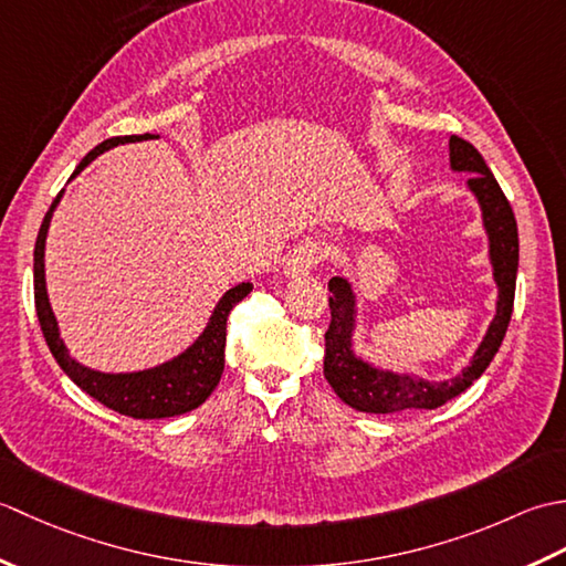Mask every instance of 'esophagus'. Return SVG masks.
Here are the masks:
<instances>
[{
    "label": "esophagus",
    "instance_id": "esophagus-1",
    "mask_svg": "<svg viewBox=\"0 0 566 566\" xmlns=\"http://www.w3.org/2000/svg\"><path fill=\"white\" fill-rule=\"evenodd\" d=\"M323 258H326V245H323L321 240L306 238L290 252V258H286V264H284V274L286 276L308 274Z\"/></svg>",
    "mask_w": 566,
    "mask_h": 566
}]
</instances>
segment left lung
Here are the masks:
<instances>
[{
	"instance_id": "1",
	"label": "left lung",
	"mask_w": 566,
	"mask_h": 566,
	"mask_svg": "<svg viewBox=\"0 0 566 566\" xmlns=\"http://www.w3.org/2000/svg\"><path fill=\"white\" fill-rule=\"evenodd\" d=\"M450 167L454 172H469L467 187L482 207V221L489 235V258L499 286L496 316L491 321L482 345L476 347L472 363L457 377L430 381L416 375H396L391 369H379L365 363L363 357L353 353L357 314L355 292L343 276H333L328 282L331 326L326 331L323 375H326L333 391L355 411L399 413L408 411V408H428L430 411V408L448 403L484 375L509 331L515 298V274H518V226H515L513 209L472 143L457 136L450 138Z\"/></svg>"
}]
</instances>
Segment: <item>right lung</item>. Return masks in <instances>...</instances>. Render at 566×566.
Wrapping results in <instances>:
<instances>
[{
	"mask_svg": "<svg viewBox=\"0 0 566 566\" xmlns=\"http://www.w3.org/2000/svg\"><path fill=\"white\" fill-rule=\"evenodd\" d=\"M158 138L150 134L143 136H116L99 143L97 148L84 155L77 170L72 177H77L84 167H87L97 155L106 153L114 146H122V143H136V140H148ZM70 177V179H72ZM63 191L55 197V201L48 209L45 219L41 223L39 238H35V250H33V298H35V314H39V323L43 331V338L51 347L55 363L60 369L77 384L82 391H87L92 399H97L112 411L130 416V418H170V416H182L195 411L197 406L209 399L216 384L221 381L223 375V350H226V321L231 308L243 302V298L252 292V284L243 282L228 290L221 302L216 304L213 314L207 323V328L199 335V338L191 343L182 355L172 357L170 363H163L158 367L140 369V371H124V375H106V371H97L80 365L75 357H70L67 347L60 338L57 321L48 302L45 292V235L48 226H51L53 211L57 207Z\"/></svg>",
	"mask_w": 566,
	"mask_h": 566,
	"instance_id": "add662e5",
	"label": "right lung"
}]
</instances>
